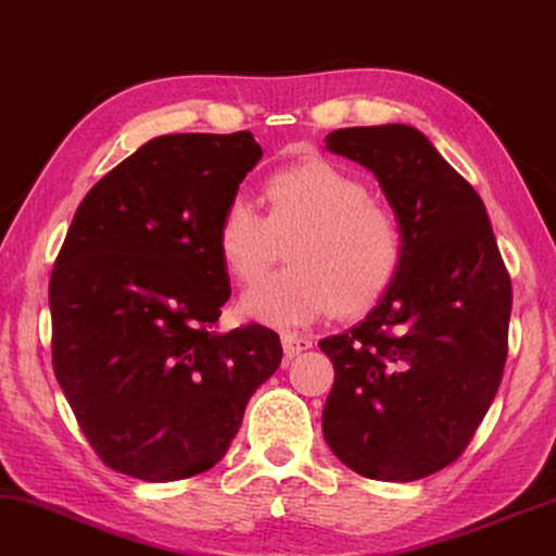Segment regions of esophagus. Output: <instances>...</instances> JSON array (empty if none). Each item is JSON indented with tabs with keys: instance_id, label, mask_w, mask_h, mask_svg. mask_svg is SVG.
I'll list each match as a JSON object with an SVG mask.
<instances>
[{
	"instance_id": "obj_1",
	"label": "esophagus",
	"mask_w": 556,
	"mask_h": 556,
	"mask_svg": "<svg viewBox=\"0 0 556 556\" xmlns=\"http://www.w3.org/2000/svg\"><path fill=\"white\" fill-rule=\"evenodd\" d=\"M281 346H285L287 357H296V354L306 352L312 346V337L296 334V331H281Z\"/></svg>"
}]
</instances>
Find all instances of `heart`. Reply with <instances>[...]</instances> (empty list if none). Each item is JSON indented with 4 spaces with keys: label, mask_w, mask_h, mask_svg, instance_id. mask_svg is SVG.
Here are the masks:
<instances>
[{
    "label": "heart",
    "mask_w": 556,
    "mask_h": 556,
    "mask_svg": "<svg viewBox=\"0 0 556 556\" xmlns=\"http://www.w3.org/2000/svg\"><path fill=\"white\" fill-rule=\"evenodd\" d=\"M269 212L247 197L229 199L219 217L217 250L235 279H260L289 247L292 267L262 279L242 312L271 327H296L329 309L359 314L394 285L404 260L396 214L369 199L367 187L325 156L277 169L264 185Z\"/></svg>",
    "instance_id": "b5f03b06"
}]
</instances>
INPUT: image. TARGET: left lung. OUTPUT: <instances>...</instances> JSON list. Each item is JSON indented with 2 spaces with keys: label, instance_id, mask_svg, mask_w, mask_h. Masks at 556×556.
<instances>
[{
  "label": "left lung",
  "instance_id": "left-lung-1",
  "mask_svg": "<svg viewBox=\"0 0 556 556\" xmlns=\"http://www.w3.org/2000/svg\"><path fill=\"white\" fill-rule=\"evenodd\" d=\"M325 142L375 174L404 260L367 319L319 342L334 364L321 432L357 475L414 482L457 459L494 402L511 281L484 202L419 129L350 127Z\"/></svg>",
  "mask_w": 556,
  "mask_h": 556
}]
</instances>
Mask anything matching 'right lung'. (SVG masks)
Instances as JSON below:
<instances>
[{
  "label": "right lung",
  "instance_id": "obj_1",
  "mask_svg": "<svg viewBox=\"0 0 556 556\" xmlns=\"http://www.w3.org/2000/svg\"><path fill=\"white\" fill-rule=\"evenodd\" d=\"M262 160L252 131L149 139L81 199L49 279L56 382L106 467L144 482L212 469L281 362L229 300L219 217Z\"/></svg>",
  "mask_w": 556,
  "mask_h": 556
}]
</instances>
